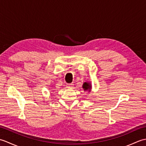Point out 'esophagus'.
I'll list each match as a JSON object with an SVG mask.
<instances>
[{"label":"esophagus","mask_w":146,"mask_h":146,"mask_svg":"<svg viewBox=\"0 0 146 146\" xmlns=\"http://www.w3.org/2000/svg\"><path fill=\"white\" fill-rule=\"evenodd\" d=\"M72 86H73V83H70V84H67V88H72Z\"/></svg>","instance_id":"34e87169"}]
</instances>
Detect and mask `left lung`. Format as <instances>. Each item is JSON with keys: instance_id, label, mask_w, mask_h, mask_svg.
Instances as JSON below:
<instances>
[{"instance_id": "1", "label": "left lung", "mask_w": 146, "mask_h": 146, "mask_svg": "<svg viewBox=\"0 0 146 146\" xmlns=\"http://www.w3.org/2000/svg\"><path fill=\"white\" fill-rule=\"evenodd\" d=\"M83 88L84 89V90H88V92L91 91V88H92V85L91 83H90L88 82H85L83 84Z\"/></svg>"}]
</instances>
